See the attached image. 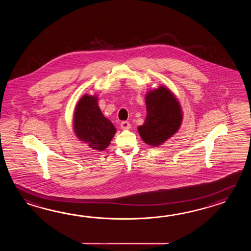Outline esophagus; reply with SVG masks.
<instances>
[{
    "label": "esophagus",
    "mask_w": 251,
    "mask_h": 251,
    "mask_svg": "<svg viewBox=\"0 0 251 251\" xmlns=\"http://www.w3.org/2000/svg\"><path fill=\"white\" fill-rule=\"evenodd\" d=\"M120 126L124 130H126V129H129V128L131 127V125L127 121H123V122H121V124H120Z\"/></svg>",
    "instance_id": "esophagus-1"
}]
</instances>
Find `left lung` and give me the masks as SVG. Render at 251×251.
Returning a JSON list of instances; mask_svg holds the SVG:
<instances>
[{
  "label": "left lung",
  "mask_w": 251,
  "mask_h": 251,
  "mask_svg": "<svg viewBox=\"0 0 251 251\" xmlns=\"http://www.w3.org/2000/svg\"><path fill=\"white\" fill-rule=\"evenodd\" d=\"M147 117L138 132L147 144L157 146L176 133L182 120L179 103L164 87L150 91L145 98Z\"/></svg>",
  "instance_id": "8db88e82"
}]
</instances>
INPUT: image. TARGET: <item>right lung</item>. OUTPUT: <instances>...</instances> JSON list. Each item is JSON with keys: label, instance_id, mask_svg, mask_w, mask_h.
<instances>
[{"label": "right lung", "instance_id": "obj_1", "mask_svg": "<svg viewBox=\"0 0 251 251\" xmlns=\"http://www.w3.org/2000/svg\"><path fill=\"white\" fill-rule=\"evenodd\" d=\"M75 130L80 141L97 151L106 149L116 133L113 124L102 115L96 97L90 95H84L78 102Z\"/></svg>", "mask_w": 251, "mask_h": 251}]
</instances>
